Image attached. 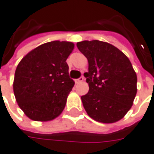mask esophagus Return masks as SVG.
Instances as JSON below:
<instances>
[{
	"label": "esophagus",
	"instance_id": "obj_1",
	"mask_svg": "<svg viewBox=\"0 0 154 154\" xmlns=\"http://www.w3.org/2000/svg\"><path fill=\"white\" fill-rule=\"evenodd\" d=\"M84 78L83 76H81L80 78H79V79H75V83L76 84H79V83H81V82H83V80H84Z\"/></svg>",
	"mask_w": 154,
	"mask_h": 154
}]
</instances>
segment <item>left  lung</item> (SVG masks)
<instances>
[{"label":"left lung","mask_w":154,"mask_h":154,"mask_svg":"<svg viewBox=\"0 0 154 154\" xmlns=\"http://www.w3.org/2000/svg\"><path fill=\"white\" fill-rule=\"evenodd\" d=\"M89 63L84 75L89 91L81 96L88 116L102 123L122 119L131 109L137 94V74L130 60L117 48L92 40L77 43Z\"/></svg>","instance_id":"8db88e82"}]
</instances>
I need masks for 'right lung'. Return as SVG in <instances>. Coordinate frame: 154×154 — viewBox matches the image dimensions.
<instances>
[{
    "label": "right lung",
    "instance_id": "right-lung-1",
    "mask_svg": "<svg viewBox=\"0 0 154 154\" xmlns=\"http://www.w3.org/2000/svg\"><path fill=\"white\" fill-rule=\"evenodd\" d=\"M74 48L72 42H48L30 51L18 63L13 91L19 107L29 119L48 122L63 112L75 85L66 63Z\"/></svg>",
    "mask_w": 154,
    "mask_h": 154
}]
</instances>
